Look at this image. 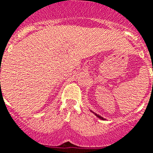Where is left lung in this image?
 I'll return each instance as SVG.
<instances>
[{"label": "left lung", "mask_w": 153, "mask_h": 153, "mask_svg": "<svg viewBox=\"0 0 153 153\" xmlns=\"http://www.w3.org/2000/svg\"><path fill=\"white\" fill-rule=\"evenodd\" d=\"M91 112H92V113H93V114H95V115H96V117H99V118H100V119H101V120H105L104 118H103V117H101V116H100V115H99V114H96V113H94V112H92V110H91Z\"/></svg>", "instance_id": "1"}]
</instances>
